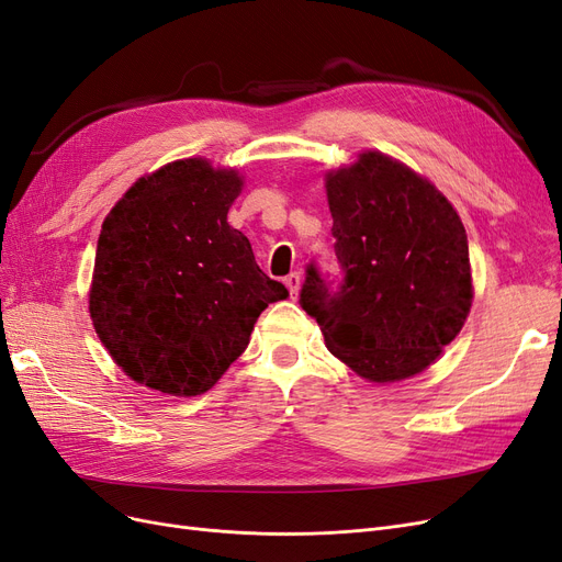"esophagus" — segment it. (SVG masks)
<instances>
[{
  "label": "esophagus",
  "instance_id": "34e87169",
  "mask_svg": "<svg viewBox=\"0 0 562 562\" xmlns=\"http://www.w3.org/2000/svg\"><path fill=\"white\" fill-rule=\"evenodd\" d=\"M285 285H288V290H290V295L297 297L300 288H302V274H300V272L288 274V277H285Z\"/></svg>",
  "mask_w": 562,
  "mask_h": 562
}]
</instances>
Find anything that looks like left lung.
<instances>
[{"label":"left lung","instance_id":"8db88e82","mask_svg":"<svg viewBox=\"0 0 562 562\" xmlns=\"http://www.w3.org/2000/svg\"><path fill=\"white\" fill-rule=\"evenodd\" d=\"M325 192L346 277L333 293L308 267L302 308L358 376L395 383L420 374L470 316L465 225L430 179L381 150L327 169Z\"/></svg>","mask_w":562,"mask_h":562}]
</instances>
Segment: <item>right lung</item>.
Returning <instances> with one entry per match:
<instances>
[{
    "label": "right lung",
    "instance_id": "obj_1",
    "mask_svg": "<svg viewBox=\"0 0 562 562\" xmlns=\"http://www.w3.org/2000/svg\"><path fill=\"white\" fill-rule=\"evenodd\" d=\"M244 177L206 158L162 165L113 204L97 241L88 312L113 362L146 389H214L258 316L288 297L227 211Z\"/></svg>",
    "mask_w": 562,
    "mask_h": 562
}]
</instances>
